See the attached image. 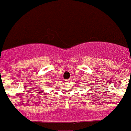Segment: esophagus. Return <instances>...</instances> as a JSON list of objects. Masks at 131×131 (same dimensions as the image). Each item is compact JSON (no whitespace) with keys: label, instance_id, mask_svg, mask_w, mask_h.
<instances>
[{"label":"esophagus","instance_id":"esophagus-1","mask_svg":"<svg viewBox=\"0 0 131 131\" xmlns=\"http://www.w3.org/2000/svg\"><path fill=\"white\" fill-rule=\"evenodd\" d=\"M67 81L68 82H71V79H69V80H67Z\"/></svg>","mask_w":131,"mask_h":131}]
</instances>
